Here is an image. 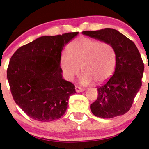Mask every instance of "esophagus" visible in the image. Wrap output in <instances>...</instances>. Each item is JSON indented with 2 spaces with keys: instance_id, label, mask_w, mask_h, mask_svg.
<instances>
[{
  "instance_id": "esophagus-1",
  "label": "esophagus",
  "mask_w": 149,
  "mask_h": 149,
  "mask_svg": "<svg viewBox=\"0 0 149 149\" xmlns=\"http://www.w3.org/2000/svg\"><path fill=\"white\" fill-rule=\"evenodd\" d=\"M75 90H76L77 92H83L84 91V89L82 88V87L76 86L75 87Z\"/></svg>"
}]
</instances>
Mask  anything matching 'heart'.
<instances>
[{
  "instance_id": "b5f03b06",
  "label": "heart",
  "mask_w": 149,
  "mask_h": 149,
  "mask_svg": "<svg viewBox=\"0 0 149 149\" xmlns=\"http://www.w3.org/2000/svg\"><path fill=\"white\" fill-rule=\"evenodd\" d=\"M116 64L115 50L111 44L88 37H80L71 42L67 52L62 53L60 66L67 80L72 81L81 71L82 85L92 81L99 84L113 74Z\"/></svg>"
}]
</instances>
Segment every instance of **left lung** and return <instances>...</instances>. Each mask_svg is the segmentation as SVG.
Here are the masks:
<instances>
[{"mask_svg":"<svg viewBox=\"0 0 149 149\" xmlns=\"http://www.w3.org/2000/svg\"><path fill=\"white\" fill-rule=\"evenodd\" d=\"M82 34L111 44L116 53L115 72L107 83L97 87L98 96L90 105L91 111L103 119L124 115L142 86L144 63L139 51L132 40L113 28Z\"/></svg>","mask_w":149,"mask_h":149,"instance_id":"1","label":"left lung"}]
</instances>
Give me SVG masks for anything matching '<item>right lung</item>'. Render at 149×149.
<instances>
[{
    "instance_id": "obj_1",
    "label": "right lung",
    "mask_w": 149,
    "mask_h": 149,
    "mask_svg": "<svg viewBox=\"0 0 149 149\" xmlns=\"http://www.w3.org/2000/svg\"><path fill=\"white\" fill-rule=\"evenodd\" d=\"M78 34L41 36L22 46L11 58L7 74L11 94L32 119L52 121L66 112L69 97L76 91L62 78L61 54Z\"/></svg>"
}]
</instances>
